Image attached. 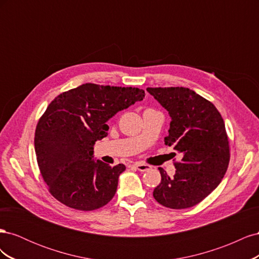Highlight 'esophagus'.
<instances>
[{"instance_id":"34e87169","label":"esophagus","mask_w":259,"mask_h":259,"mask_svg":"<svg viewBox=\"0 0 259 259\" xmlns=\"http://www.w3.org/2000/svg\"><path fill=\"white\" fill-rule=\"evenodd\" d=\"M135 167H136L138 170H140V171H146V170L151 168V166L148 165V164H143V163H140V162L135 163Z\"/></svg>"}]
</instances>
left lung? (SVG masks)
Here are the masks:
<instances>
[{
    "label": "left lung",
    "instance_id": "left-lung-1",
    "mask_svg": "<svg viewBox=\"0 0 259 259\" xmlns=\"http://www.w3.org/2000/svg\"><path fill=\"white\" fill-rule=\"evenodd\" d=\"M148 93L168 111L170 124L166 146L183 155L169 177L159 167L161 183L153 197L173 209L197 205L215 190L228 168L229 142L225 122L216 107L186 88H148Z\"/></svg>",
    "mask_w": 259,
    "mask_h": 259
}]
</instances>
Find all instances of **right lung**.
Returning a JSON list of instances; mask_svg holds the SVG:
<instances>
[{
  "label": "right lung",
  "instance_id": "obj_1",
  "mask_svg": "<svg viewBox=\"0 0 259 259\" xmlns=\"http://www.w3.org/2000/svg\"><path fill=\"white\" fill-rule=\"evenodd\" d=\"M144 97L145 91L137 88L86 83L52 101L36 125L34 148L55 199L80 210L111 201L126 167L94 160V145L108 135L109 119Z\"/></svg>",
  "mask_w": 259,
  "mask_h": 259
}]
</instances>
